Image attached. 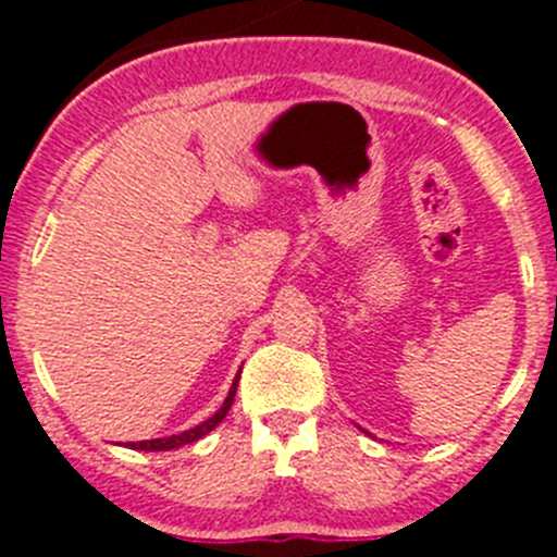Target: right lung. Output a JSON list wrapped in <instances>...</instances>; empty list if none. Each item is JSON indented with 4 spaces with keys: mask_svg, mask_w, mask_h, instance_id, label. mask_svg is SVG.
<instances>
[{
    "mask_svg": "<svg viewBox=\"0 0 557 557\" xmlns=\"http://www.w3.org/2000/svg\"><path fill=\"white\" fill-rule=\"evenodd\" d=\"M239 379V376H236ZM236 379H234V385H231L228 391V398L223 401V407H220L214 416L209 418V421H203V424H198L195 430H186L181 432V435H170V437H156V441H139V444H131V449H141V451H166V449H178V446L184 444H195V441H200L203 435H209L214 426L223 421L225 416H228L231 405H234V396H236Z\"/></svg>",
    "mask_w": 557,
    "mask_h": 557,
    "instance_id": "obj_1",
    "label": "right lung"
}]
</instances>
